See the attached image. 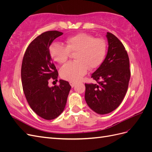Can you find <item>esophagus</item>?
I'll use <instances>...</instances> for the list:
<instances>
[{
	"mask_svg": "<svg viewBox=\"0 0 152 152\" xmlns=\"http://www.w3.org/2000/svg\"><path fill=\"white\" fill-rule=\"evenodd\" d=\"M70 84L71 86L72 87H73L75 85H76V82H70Z\"/></svg>",
	"mask_w": 152,
	"mask_h": 152,
	"instance_id": "esophagus-1",
	"label": "esophagus"
}]
</instances>
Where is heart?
Segmentation results:
<instances>
[{"mask_svg": "<svg viewBox=\"0 0 152 152\" xmlns=\"http://www.w3.org/2000/svg\"><path fill=\"white\" fill-rule=\"evenodd\" d=\"M106 49L107 45L104 40L80 33L68 37L65 40V46L58 42L51 44L49 51L53 60L59 64L66 61L70 53H75V61L64 65L59 73L63 79L77 82L86 74L87 69L93 70L102 64L105 56Z\"/></svg>", "mask_w": 152, "mask_h": 152, "instance_id": "1", "label": "heart"}]
</instances>
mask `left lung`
Masks as SVG:
<instances>
[{"instance_id": "8db88e82", "label": "left lung", "mask_w": 152, "mask_h": 152, "mask_svg": "<svg viewBox=\"0 0 152 152\" xmlns=\"http://www.w3.org/2000/svg\"><path fill=\"white\" fill-rule=\"evenodd\" d=\"M108 52L102 65L91 77L97 84H86L85 99L89 108L100 115L115 110L125 96L130 80L129 59L124 45L107 32Z\"/></svg>"}]
</instances>
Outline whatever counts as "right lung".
I'll return each instance as SVG.
<instances>
[{"mask_svg": "<svg viewBox=\"0 0 152 152\" xmlns=\"http://www.w3.org/2000/svg\"><path fill=\"white\" fill-rule=\"evenodd\" d=\"M63 35L48 31L36 37L27 48L21 65V82L26 99L34 112L45 120L57 118L66 106L71 86L59 80V85L49 87V80H57L58 73L49 48L53 40Z\"/></svg>", "mask_w": 152, "mask_h": 152, "instance_id": "1", "label": "right lung"}]
</instances>
